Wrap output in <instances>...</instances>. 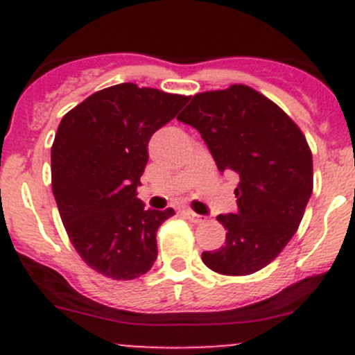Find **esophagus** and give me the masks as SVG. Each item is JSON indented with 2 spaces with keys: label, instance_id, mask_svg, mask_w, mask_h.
Listing matches in <instances>:
<instances>
[{
  "label": "esophagus",
  "instance_id": "34e87169",
  "mask_svg": "<svg viewBox=\"0 0 355 355\" xmlns=\"http://www.w3.org/2000/svg\"><path fill=\"white\" fill-rule=\"evenodd\" d=\"M183 216L184 218H188L190 222H193V224H200V222H205V216L199 215V213L192 211V209H183Z\"/></svg>",
  "mask_w": 355,
  "mask_h": 355
}]
</instances>
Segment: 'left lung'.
<instances>
[{
	"mask_svg": "<svg viewBox=\"0 0 355 355\" xmlns=\"http://www.w3.org/2000/svg\"><path fill=\"white\" fill-rule=\"evenodd\" d=\"M181 122L200 133L216 168L234 172L236 213L218 215L225 243L202 252L224 275L261 270L299 229L313 192V156L299 126L268 97L245 85L193 96Z\"/></svg>",
	"mask_w": 355,
	"mask_h": 355,
	"instance_id": "1",
	"label": "left lung"
}]
</instances>
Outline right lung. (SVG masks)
<instances>
[{
  "label": "right lung",
  "mask_w": 355,
  "mask_h": 355,
  "mask_svg": "<svg viewBox=\"0 0 355 355\" xmlns=\"http://www.w3.org/2000/svg\"><path fill=\"white\" fill-rule=\"evenodd\" d=\"M188 99L121 83L62 119L51 147L53 196L74 249L106 277L130 281L155 265L156 231L174 209H144L137 188L150 137Z\"/></svg>",
  "instance_id": "obj_1"
}]
</instances>
